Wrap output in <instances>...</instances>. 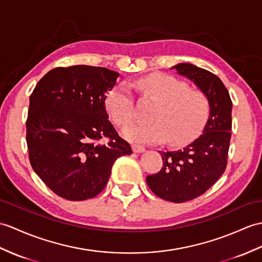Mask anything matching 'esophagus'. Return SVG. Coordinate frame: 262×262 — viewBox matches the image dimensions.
I'll use <instances>...</instances> for the list:
<instances>
[{
    "label": "esophagus",
    "mask_w": 262,
    "mask_h": 262,
    "mask_svg": "<svg viewBox=\"0 0 262 262\" xmlns=\"http://www.w3.org/2000/svg\"><path fill=\"white\" fill-rule=\"evenodd\" d=\"M132 148H133L134 151H135V153H143V151H145L144 146L138 145V144H133Z\"/></svg>",
    "instance_id": "obj_1"
}]
</instances>
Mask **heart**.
Instances as JSON below:
<instances>
[{
	"mask_svg": "<svg viewBox=\"0 0 262 262\" xmlns=\"http://www.w3.org/2000/svg\"><path fill=\"white\" fill-rule=\"evenodd\" d=\"M137 87L144 97L156 101L148 113L149 121L127 126L125 138L137 143H161L167 139L173 146L193 142L202 133L210 116V100L203 91L191 89L188 83L165 74L142 78ZM105 103L118 127L134 118V97L126 82L108 91Z\"/></svg>",
	"mask_w": 262,
	"mask_h": 262,
	"instance_id": "heart-1",
	"label": "heart"
}]
</instances>
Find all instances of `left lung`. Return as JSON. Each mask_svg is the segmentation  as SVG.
Returning a JSON list of instances; mask_svg holds the SVG:
<instances>
[{
    "mask_svg": "<svg viewBox=\"0 0 262 262\" xmlns=\"http://www.w3.org/2000/svg\"><path fill=\"white\" fill-rule=\"evenodd\" d=\"M208 96L210 116L203 134L186 147L160 151L161 171L146 178L155 195L182 203L202 195L226 171L232 129V101L221 79L191 63L173 67Z\"/></svg>",
    "mask_w": 262,
    "mask_h": 262,
    "instance_id": "obj_1",
    "label": "left lung"
}]
</instances>
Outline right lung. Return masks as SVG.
<instances>
[{
	"mask_svg": "<svg viewBox=\"0 0 262 262\" xmlns=\"http://www.w3.org/2000/svg\"><path fill=\"white\" fill-rule=\"evenodd\" d=\"M118 76L102 67H58L40 79L30 96L29 160L60 198L83 201L98 195L115 161L132 154L105 105Z\"/></svg>",
	"mask_w": 262,
	"mask_h": 262,
	"instance_id": "obj_1",
	"label": "right lung"
}]
</instances>
